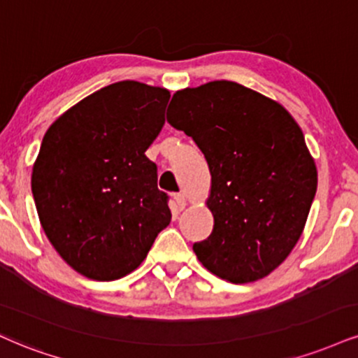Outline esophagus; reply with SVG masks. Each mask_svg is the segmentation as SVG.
I'll return each instance as SVG.
<instances>
[{"label": "esophagus", "mask_w": 358, "mask_h": 358, "mask_svg": "<svg viewBox=\"0 0 358 358\" xmlns=\"http://www.w3.org/2000/svg\"><path fill=\"white\" fill-rule=\"evenodd\" d=\"M175 201H176V206H178V210H183L185 206H187V196H185L183 193L175 195Z\"/></svg>", "instance_id": "1"}]
</instances>
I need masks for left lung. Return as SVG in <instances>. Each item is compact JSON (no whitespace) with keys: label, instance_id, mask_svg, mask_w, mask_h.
I'll list each match as a JSON object with an SVG mask.
<instances>
[{"label":"left lung","instance_id":"8db88e82","mask_svg":"<svg viewBox=\"0 0 358 358\" xmlns=\"http://www.w3.org/2000/svg\"><path fill=\"white\" fill-rule=\"evenodd\" d=\"M166 120L192 136L212 175V235L193 245L231 283L272 273L299 242L317 192L303 133L280 103L235 81L180 90Z\"/></svg>","mask_w":358,"mask_h":358}]
</instances>
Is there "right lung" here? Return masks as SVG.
I'll return each instance as SVG.
<instances>
[{
    "mask_svg": "<svg viewBox=\"0 0 358 358\" xmlns=\"http://www.w3.org/2000/svg\"><path fill=\"white\" fill-rule=\"evenodd\" d=\"M168 100L160 86L118 81L64 111L43 136L31 173L38 217L59 257L85 277L131 273L171 220L145 155Z\"/></svg>",
    "mask_w": 358,
    "mask_h": 358,
    "instance_id": "right-lung-1",
    "label": "right lung"
}]
</instances>
